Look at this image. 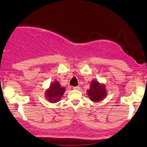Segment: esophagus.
Returning a JSON list of instances; mask_svg holds the SVG:
<instances>
[{
	"mask_svg": "<svg viewBox=\"0 0 147 147\" xmlns=\"http://www.w3.org/2000/svg\"><path fill=\"white\" fill-rule=\"evenodd\" d=\"M74 90H79L80 89V87H79V86H74V87L73 88Z\"/></svg>",
	"mask_w": 147,
	"mask_h": 147,
	"instance_id": "obj_1",
	"label": "esophagus"
}]
</instances>
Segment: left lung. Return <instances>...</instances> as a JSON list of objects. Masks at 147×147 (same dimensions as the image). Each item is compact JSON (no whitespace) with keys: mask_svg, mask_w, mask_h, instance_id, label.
Here are the masks:
<instances>
[{"mask_svg":"<svg viewBox=\"0 0 147 147\" xmlns=\"http://www.w3.org/2000/svg\"><path fill=\"white\" fill-rule=\"evenodd\" d=\"M90 100L94 102H98L104 100L107 95L105 84L100 83L96 80H92L90 89L87 91Z\"/></svg>","mask_w":147,"mask_h":147,"instance_id":"obj_1","label":"left lung"}]
</instances>
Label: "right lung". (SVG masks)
<instances>
[{
    "label": "right lung",
    "mask_w": 147,
    "mask_h": 147,
    "mask_svg": "<svg viewBox=\"0 0 147 147\" xmlns=\"http://www.w3.org/2000/svg\"><path fill=\"white\" fill-rule=\"evenodd\" d=\"M65 91V87H62L59 82L55 80L50 84L49 88L45 90V96L47 101L51 103H55L61 100Z\"/></svg>",
    "instance_id": "right-lung-1"
}]
</instances>
